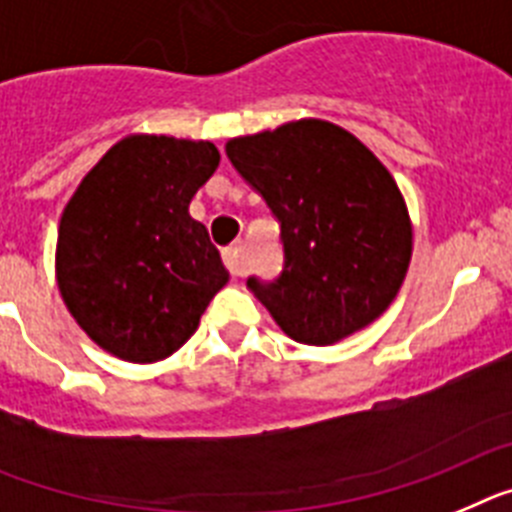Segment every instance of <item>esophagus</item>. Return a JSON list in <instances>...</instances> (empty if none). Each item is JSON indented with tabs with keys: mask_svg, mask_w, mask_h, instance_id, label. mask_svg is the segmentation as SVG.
<instances>
[{
	"mask_svg": "<svg viewBox=\"0 0 512 512\" xmlns=\"http://www.w3.org/2000/svg\"><path fill=\"white\" fill-rule=\"evenodd\" d=\"M221 257H224V265L231 275L244 273V247L242 244H231V247H226V250L221 252Z\"/></svg>",
	"mask_w": 512,
	"mask_h": 512,
	"instance_id": "34e87169",
	"label": "esophagus"
}]
</instances>
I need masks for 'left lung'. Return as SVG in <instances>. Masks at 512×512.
<instances>
[{
	"mask_svg": "<svg viewBox=\"0 0 512 512\" xmlns=\"http://www.w3.org/2000/svg\"><path fill=\"white\" fill-rule=\"evenodd\" d=\"M226 157L281 224V273L247 286L288 337L332 345L386 311L412 226L397 182L353 133L309 118L231 139Z\"/></svg>",
	"mask_w": 512,
	"mask_h": 512,
	"instance_id": "8db88e82",
	"label": "left lung"
}]
</instances>
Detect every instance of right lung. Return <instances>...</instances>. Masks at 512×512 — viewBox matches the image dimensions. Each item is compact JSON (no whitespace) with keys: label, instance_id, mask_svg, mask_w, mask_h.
Here are the masks:
<instances>
[{"label":"right lung","instance_id":"add662e5","mask_svg":"<svg viewBox=\"0 0 512 512\" xmlns=\"http://www.w3.org/2000/svg\"><path fill=\"white\" fill-rule=\"evenodd\" d=\"M219 159L211 141L128 136L64 208L59 291L79 327L123 361L180 350L229 278L208 229L188 213Z\"/></svg>","mask_w":512,"mask_h":512}]
</instances>
